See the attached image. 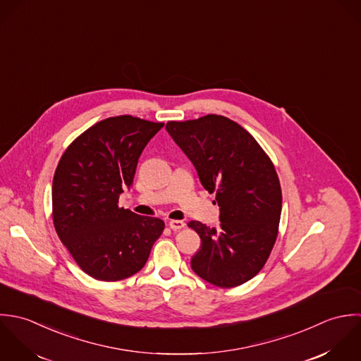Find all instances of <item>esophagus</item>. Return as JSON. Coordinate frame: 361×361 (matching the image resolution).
Instances as JSON below:
<instances>
[{"instance_id":"esophagus-1","label":"esophagus","mask_w":361,"mask_h":361,"mask_svg":"<svg viewBox=\"0 0 361 361\" xmlns=\"http://www.w3.org/2000/svg\"><path fill=\"white\" fill-rule=\"evenodd\" d=\"M185 226V223L183 221V220H170L169 221V227L171 228V230H180V228H183Z\"/></svg>"}]
</instances>
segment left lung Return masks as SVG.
<instances>
[{
    "instance_id": "obj_1",
    "label": "left lung",
    "mask_w": 361,
    "mask_h": 361,
    "mask_svg": "<svg viewBox=\"0 0 361 361\" xmlns=\"http://www.w3.org/2000/svg\"><path fill=\"white\" fill-rule=\"evenodd\" d=\"M166 131L194 164L200 181L216 194L220 224L188 223L202 241L192 271L217 288L252 279L278 237L282 190L271 159L237 123L216 114L169 121Z\"/></svg>"
}]
</instances>
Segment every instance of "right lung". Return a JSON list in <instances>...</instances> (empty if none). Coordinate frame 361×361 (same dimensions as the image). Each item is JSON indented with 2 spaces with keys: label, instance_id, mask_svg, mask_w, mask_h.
<instances>
[{
  "label": "right lung",
  "instance_id": "obj_1",
  "mask_svg": "<svg viewBox=\"0 0 361 361\" xmlns=\"http://www.w3.org/2000/svg\"><path fill=\"white\" fill-rule=\"evenodd\" d=\"M131 116L106 118L78 137L61 156L53 180L56 231L89 276L116 282L144 268L164 221L118 208L133 187L138 159L163 128Z\"/></svg>",
  "mask_w": 361,
  "mask_h": 361
}]
</instances>
